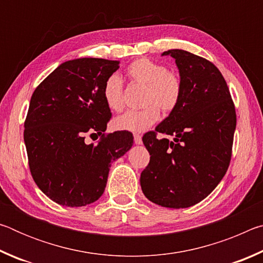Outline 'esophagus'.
Returning a JSON list of instances; mask_svg holds the SVG:
<instances>
[{
	"label": "esophagus",
	"mask_w": 263,
	"mask_h": 263,
	"mask_svg": "<svg viewBox=\"0 0 263 263\" xmlns=\"http://www.w3.org/2000/svg\"><path fill=\"white\" fill-rule=\"evenodd\" d=\"M133 137H135V144H137V145L142 144V139H141L140 135H135Z\"/></svg>",
	"instance_id": "obj_1"
}]
</instances>
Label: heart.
<instances>
[{
    "label": "heart",
    "mask_w": 263,
    "mask_h": 263,
    "mask_svg": "<svg viewBox=\"0 0 263 263\" xmlns=\"http://www.w3.org/2000/svg\"><path fill=\"white\" fill-rule=\"evenodd\" d=\"M126 74L132 81L145 84L144 103L147 105L118 116L114 121V127L119 131L144 132L159 121V106L164 112H169L179 104L182 95L181 79L164 65L146 58L131 62L126 68ZM103 99L110 110L123 109V81L119 75L112 74L105 80Z\"/></svg>",
    "instance_id": "b5f03b06"
}]
</instances>
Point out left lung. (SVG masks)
I'll return each mask as SVG.
<instances>
[{"label": "left lung", "mask_w": 263, "mask_h": 263, "mask_svg": "<svg viewBox=\"0 0 263 263\" xmlns=\"http://www.w3.org/2000/svg\"><path fill=\"white\" fill-rule=\"evenodd\" d=\"M161 55L175 59L182 95L155 127L173 140L158 139L155 132L142 137L151 159L140 185L158 205L189 208L210 195L228 171L237 116L228 84L215 65L183 50Z\"/></svg>", "instance_id": "8db88e82"}]
</instances>
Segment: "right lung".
<instances>
[{
    "label": "right lung",
    "mask_w": 263,
    "mask_h": 263,
    "mask_svg": "<svg viewBox=\"0 0 263 263\" xmlns=\"http://www.w3.org/2000/svg\"><path fill=\"white\" fill-rule=\"evenodd\" d=\"M118 68L119 61L99 58L65 61L31 97L24 123L30 171L38 188L60 205L97 201L111 163L132 147L127 131L110 133L97 145L84 142L87 133L104 136L111 112L103 86Z\"/></svg>",
    "instance_id": "right-lung-1"
}]
</instances>
